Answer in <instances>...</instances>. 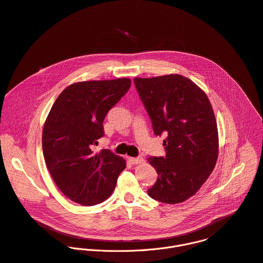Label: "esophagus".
I'll return each mask as SVG.
<instances>
[{"label":"esophagus","mask_w":263,"mask_h":263,"mask_svg":"<svg viewBox=\"0 0 263 263\" xmlns=\"http://www.w3.org/2000/svg\"><path fill=\"white\" fill-rule=\"evenodd\" d=\"M129 160H130V162H131L132 164H134V165H136V164H141V163L144 162V160H143L142 157H138V158H129Z\"/></svg>","instance_id":"34e87169"}]
</instances>
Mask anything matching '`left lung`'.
I'll list each match as a JSON object with an SVG mask.
<instances>
[{"instance_id": "left-lung-1", "label": "left lung", "mask_w": 263, "mask_h": 263, "mask_svg": "<svg viewBox=\"0 0 263 263\" xmlns=\"http://www.w3.org/2000/svg\"><path fill=\"white\" fill-rule=\"evenodd\" d=\"M134 83L154 133L168 134L163 141L165 158L147 159L158 173L147 194L167 204L184 202L205 183L218 159L219 135L212 104L204 91L180 74L135 77Z\"/></svg>"}]
</instances>
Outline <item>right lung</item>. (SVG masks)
I'll return each mask as SVG.
<instances>
[{
	"mask_svg": "<svg viewBox=\"0 0 263 263\" xmlns=\"http://www.w3.org/2000/svg\"><path fill=\"white\" fill-rule=\"evenodd\" d=\"M130 78L87 80L68 85L54 101L42 132L43 156L50 176L70 200L84 206L112 194L126 160L92 147L104 136L103 121L128 92Z\"/></svg>",
	"mask_w": 263,
	"mask_h": 263,
	"instance_id": "right-lung-1",
	"label": "right lung"
}]
</instances>
